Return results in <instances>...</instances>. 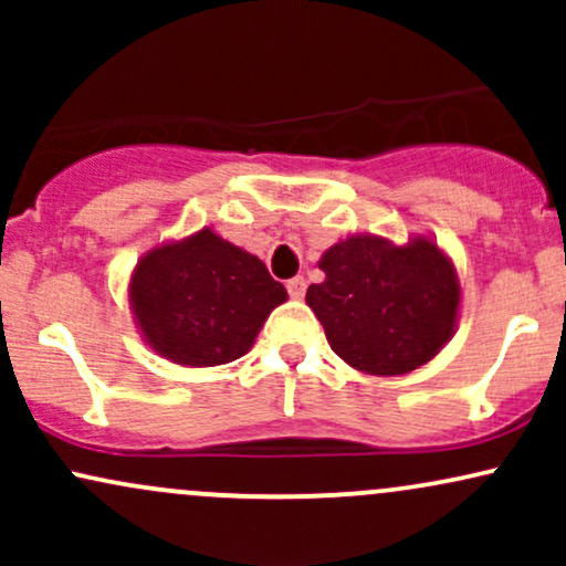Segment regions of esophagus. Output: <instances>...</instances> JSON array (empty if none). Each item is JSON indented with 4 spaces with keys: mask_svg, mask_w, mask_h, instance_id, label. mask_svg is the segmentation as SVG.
Returning <instances> with one entry per match:
<instances>
[{
    "mask_svg": "<svg viewBox=\"0 0 566 566\" xmlns=\"http://www.w3.org/2000/svg\"><path fill=\"white\" fill-rule=\"evenodd\" d=\"M287 292H290V297L301 301V297L305 295V279L303 276H292L287 282Z\"/></svg>",
    "mask_w": 566,
    "mask_h": 566,
    "instance_id": "1",
    "label": "esophagus"
}]
</instances>
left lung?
<instances>
[{"label":"left lung","mask_w":566,"mask_h":566,"mask_svg":"<svg viewBox=\"0 0 566 566\" xmlns=\"http://www.w3.org/2000/svg\"><path fill=\"white\" fill-rule=\"evenodd\" d=\"M319 269L327 279L311 284L305 303L350 367L405 375L450 340L460 284L452 263L428 239L394 247L350 237L324 252Z\"/></svg>","instance_id":"8db88e82"}]
</instances>
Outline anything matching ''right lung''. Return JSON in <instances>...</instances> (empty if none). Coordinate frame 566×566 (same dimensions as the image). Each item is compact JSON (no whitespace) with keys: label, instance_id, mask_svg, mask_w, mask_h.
<instances>
[{"label":"right lung","instance_id":"1","mask_svg":"<svg viewBox=\"0 0 566 566\" xmlns=\"http://www.w3.org/2000/svg\"><path fill=\"white\" fill-rule=\"evenodd\" d=\"M129 301L157 354L178 365L216 367L250 350L287 292L263 261L205 229L148 252L135 269Z\"/></svg>","mask_w":566,"mask_h":566}]
</instances>
